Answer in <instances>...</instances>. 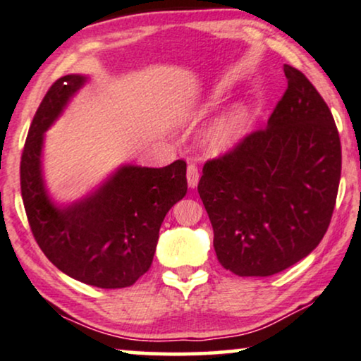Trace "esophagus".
<instances>
[{
  "label": "esophagus",
  "instance_id": "1",
  "mask_svg": "<svg viewBox=\"0 0 361 361\" xmlns=\"http://www.w3.org/2000/svg\"><path fill=\"white\" fill-rule=\"evenodd\" d=\"M199 177H200L199 167L195 166V164L190 162L189 166H187V182H189V187H192V189H194V187H197Z\"/></svg>",
  "mask_w": 361,
  "mask_h": 361
}]
</instances>
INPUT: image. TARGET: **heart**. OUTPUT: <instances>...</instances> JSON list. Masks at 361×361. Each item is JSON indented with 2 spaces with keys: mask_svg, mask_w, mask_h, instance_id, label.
Returning <instances> with one entry per match:
<instances>
[{
  "mask_svg": "<svg viewBox=\"0 0 361 361\" xmlns=\"http://www.w3.org/2000/svg\"><path fill=\"white\" fill-rule=\"evenodd\" d=\"M247 134V114L243 107L231 109L215 119L207 130V142L215 151L235 146Z\"/></svg>",
  "mask_w": 361,
  "mask_h": 361,
  "instance_id": "obj_1",
  "label": "heart"
}]
</instances>
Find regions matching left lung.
Listing matches in <instances>:
<instances>
[{
	"label": "left lung",
	"mask_w": 361,
	"mask_h": 361,
	"mask_svg": "<svg viewBox=\"0 0 361 361\" xmlns=\"http://www.w3.org/2000/svg\"><path fill=\"white\" fill-rule=\"evenodd\" d=\"M288 86L264 129L204 164L197 190L224 269L269 277L307 257L334 215L341 144L331 111L305 74Z\"/></svg>",
	"instance_id": "obj_1"
}]
</instances>
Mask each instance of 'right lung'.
Here are the masks:
<instances>
[{"instance_id":"add662e5","label":"right lung","mask_w":361,"mask_h":361,"mask_svg":"<svg viewBox=\"0 0 361 361\" xmlns=\"http://www.w3.org/2000/svg\"><path fill=\"white\" fill-rule=\"evenodd\" d=\"M82 84L76 74L59 78L37 107L21 154V197L51 264L92 287L124 288L151 269L164 217L187 192V166L179 159L161 169L123 167L91 197L56 209L41 179L43 133Z\"/></svg>"}]
</instances>
